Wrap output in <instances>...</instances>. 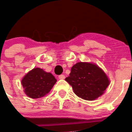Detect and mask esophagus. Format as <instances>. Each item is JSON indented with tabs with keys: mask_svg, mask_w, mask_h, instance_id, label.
<instances>
[{
	"mask_svg": "<svg viewBox=\"0 0 132 132\" xmlns=\"http://www.w3.org/2000/svg\"><path fill=\"white\" fill-rule=\"evenodd\" d=\"M59 79H65V75L62 74V75H59Z\"/></svg>",
	"mask_w": 132,
	"mask_h": 132,
	"instance_id": "obj_1",
	"label": "esophagus"
}]
</instances>
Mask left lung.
Wrapping results in <instances>:
<instances>
[{
	"label": "left lung",
	"mask_w": 132,
	"mask_h": 132,
	"mask_svg": "<svg viewBox=\"0 0 132 132\" xmlns=\"http://www.w3.org/2000/svg\"><path fill=\"white\" fill-rule=\"evenodd\" d=\"M65 80L72 86L78 97L88 101L102 95L110 84L107 75L98 66L82 62L72 66Z\"/></svg>",
	"instance_id": "8db88e82"
}]
</instances>
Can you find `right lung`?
<instances>
[{
  "instance_id": "1",
  "label": "right lung",
  "mask_w": 132,
  "mask_h": 132,
  "mask_svg": "<svg viewBox=\"0 0 132 132\" xmlns=\"http://www.w3.org/2000/svg\"><path fill=\"white\" fill-rule=\"evenodd\" d=\"M56 82L57 80L52 73L37 68L31 70L24 77L22 85L28 97L37 98L48 93Z\"/></svg>"
}]
</instances>
